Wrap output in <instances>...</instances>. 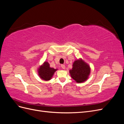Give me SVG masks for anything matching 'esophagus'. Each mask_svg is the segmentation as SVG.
<instances>
[{"instance_id": "esophagus-1", "label": "esophagus", "mask_w": 124, "mask_h": 124, "mask_svg": "<svg viewBox=\"0 0 124 124\" xmlns=\"http://www.w3.org/2000/svg\"><path fill=\"white\" fill-rule=\"evenodd\" d=\"M61 67H62V68L63 69H65V66L64 65H61Z\"/></svg>"}]
</instances>
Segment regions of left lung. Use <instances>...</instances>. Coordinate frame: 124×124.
<instances>
[{
  "label": "left lung",
  "mask_w": 124,
  "mask_h": 124,
  "mask_svg": "<svg viewBox=\"0 0 124 124\" xmlns=\"http://www.w3.org/2000/svg\"><path fill=\"white\" fill-rule=\"evenodd\" d=\"M91 70L89 66L82 60H77L73 63L69 71L71 77L78 83H82L88 78Z\"/></svg>",
  "instance_id": "8db88e82"
}]
</instances>
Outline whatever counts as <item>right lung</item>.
I'll list each match as a JSON object with an SVG mask.
<instances>
[{"mask_svg": "<svg viewBox=\"0 0 124 124\" xmlns=\"http://www.w3.org/2000/svg\"><path fill=\"white\" fill-rule=\"evenodd\" d=\"M57 69L51 68L48 62H45L42 66L38 69V73L40 78L45 81H48L51 79L52 76Z\"/></svg>", "mask_w": 124, "mask_h": 124, "instance_id": "add662e5", "label": "right lung"}]
</instances>
